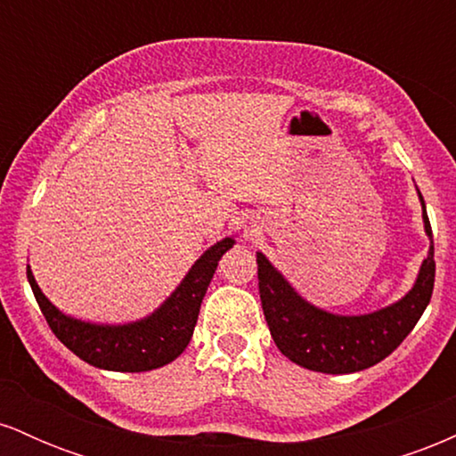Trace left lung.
<instances>
[{
    "label": "left lung",
    "instance_id": "left-lung-1",
    "mask_svg": "<svg viewBox=\"0 0 456 456\" xmlns=\"http://www.w3.org/2000/svg\"><path fill=\"white\" fill-rule=\"evenodd\" d=\"M418 197L422 203L425 232L431 238L428 255L411 289L399 302L379 311L366 315H334L313 306L265 259L264 253H257L261 306L272 338L282 355L308 370L345 375L381 362L399 347L425 313L436 282L431 223L420 191Z\"/></svg>",
    "mask_w": 456,
    "mask_h": 456
}]
</instances>
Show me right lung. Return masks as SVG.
Listing matches in <instances>:
<instances>
[{
	"mask_svg": "<svg viewBox=\"0 0 456 456\" xmlns=\"http://www.w3.org/2000/svg\"><path fill=\"white\" fill-rule=\"evenodd\" d=\"M235 244L223 238L195 261L177 289L148 317L122 326L81 322L68 317L40 291L28 265V281L40 311L61 343L87 364L118 373H141L165 366L186 349L197 326L199 308L210 285L218 259Z\"/></svg>",
	"mask_w": 456,
	"mask_h": 456,
	"instance_id": "add662e5",
	"label": "right lung"
}]
</instances>
